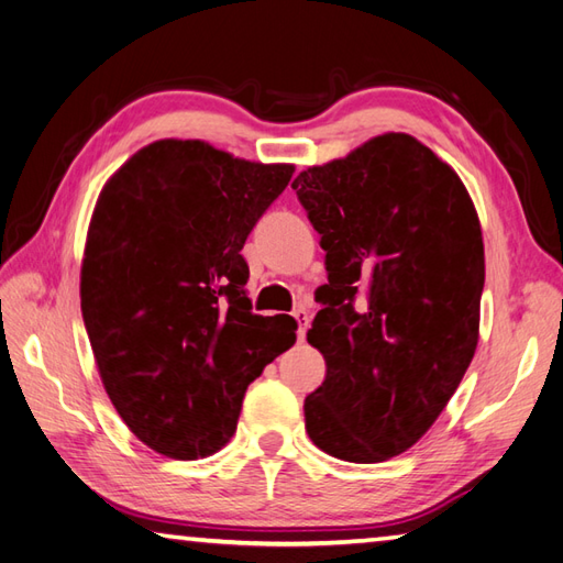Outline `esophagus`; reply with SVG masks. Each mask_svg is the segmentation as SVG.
<instances>
[{
	"mask_svg": "<svg viewBox=\"0 0 563 563\" xmlns=\"http://www.w3.org/2000/svg\"><path fill=\"white\" fill-rule=\"evenodd\" d=\"M292 317L297 321V338H299V341H305L307 329H309V313H307V309H302V307L295 309Z\"/></svg>",
	"mask_w": 563,
	"mask_h": 563,
	"instance_id": "1",
	"label": "esophagus"
}]
</instances>
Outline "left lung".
<instances>
[{"label": "left lung", "instance_id": "left-lung-1", "mask_svg": "<svg viewBox=\"0 0 563 563\" xmlns=\"http://www.w3.org/2000/svg\"><path fill=\"white\" fill-rule=\"evenodd\" d=\"M292 189L329 271L307 333L325 360L305 398L307 434L333 459L388 461L427 434L473 362L485 287L477 211L461 177L408 134L309 167Z\"/></svg>", "mask_w": 563, "mask_h": 563}]
</instances>
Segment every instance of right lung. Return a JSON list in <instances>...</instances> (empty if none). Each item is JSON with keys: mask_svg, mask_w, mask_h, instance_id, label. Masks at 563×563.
I'll list each match as a JSON object with an SVG mask.
<instances>
[{"mask_svg": "<svg viewBox=\"0 0 563 563\" xmlns=\"http://www.w3.org/2000/svg\"><path fill=\"white\" fill-rule=\"evenodd\" d=\"M292 173L163 139L100 191L81 266L86 333L114 410L169 459L225 446L246 386L295 343V319L252 313L240 254Z\"/></svg>", "mask_w": 563, "mask_h": 563, "instance_id": "right-lung-1", "label": "right lung"}]
</instances>
